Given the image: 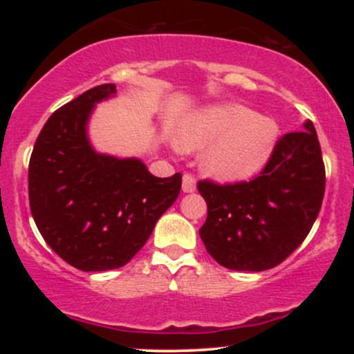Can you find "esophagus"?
<instances>
[{"instance_id":"esophagus-1","label":"esophagus","mask_w":354,"mask_h":354,"mask_svg":"<svg viewBox=\"0 0 354 354\" xmlns=\"http://www.w3.org/2000/svg\"><path fill=\"white\" fill-rule=\"evenodd\" d=\"M194 189H196V180H194L193 174H183V191H185V193H193Z\"/></svg>"}]
</instances>
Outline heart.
Listing matches in <instances>:
<instances>
[{
	"label": "heart",
	"mask_w": 354,
	"mask_h": 354,
	"mask_svg": "<svg viewBox=\"0 0 354 354\" xmlns=\"http://www.w3.org/2000/svg\"><path fill=\"white\" fill-rule=\"evenodd\" d=\"M279 143L273 118L239 103L198 109L181 124L178 146L200 151L211 146L203 168L219 181H245L270 163Z\"/></svg>",
	"instance_id": "obj_1"
}]
</instances>
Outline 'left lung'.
Returning <instances> with one entry per match:
<instances>
[{
  "mask_svg": "<svg viewBox=\"0 0 354 354\" xmlns=\"http://www.w3.org/2000/svg\"><path fill=\"white\" fill-rule=\"evenodd\" d=\"M279 138L271 161L250 181H198L208 205L200 236L221 266L265 271L304 241L318 218L326 173L311 121Z\"/></svg>",
  "mask_w": 354,
  "mask_h": 354,
  "instance_id": "obj_1",
  "label": "left lung"
}]
</instances>
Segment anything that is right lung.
<instances>
[{"label": "right lung", "instance_id": "add662e5", "mask_svg": "<svg viewBox=\"0 0 354 354\" xmlns=\"http://www.w3.org/2000/svg\"><path fill=\"white\" fill-rule=\"evenodd\" d=\"M115 93V84H100L56 109L36 138L28 168L39 233L81 271L116 270L131 261L181 189V173L156 178L140 160H118L89 146L91 109Z\"/></svg>", "mask_w": 354, "mask_h": 354}]
</instances>
